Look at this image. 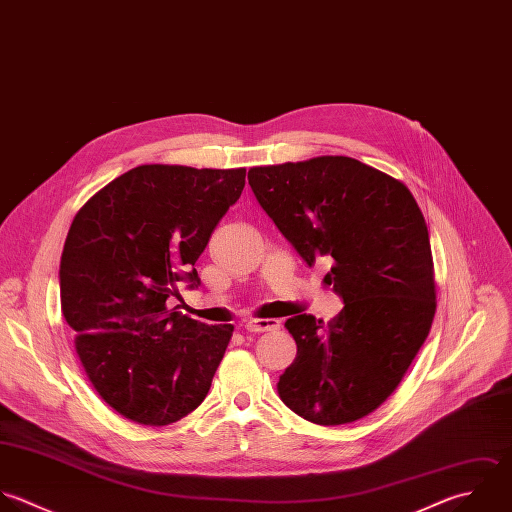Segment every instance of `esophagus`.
I'll return each mask as SVG.
<instances>
[{
	"instance_id": "obj_1",
	"label": "esophagus",
	"mask_w": 512,
	"mask_h": 512,
	"mask_svg": "<svg viewBox=\"0 0 512 512\" xmlns=\"http://www.w3.org/2000/svg\"><path fill=\"white\" fill-rule=\"evenodd\" d=\"M281 327L279 319H251L245 323V329L249 333H267V331H277Z\"/></svg>"
}]
</instances>
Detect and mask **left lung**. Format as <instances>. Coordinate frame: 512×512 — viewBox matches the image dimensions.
I'll list each match as a JSON object with an SVG mask.
<instances>
[{
    "label": "left lung",
    "instance_id": "8db88e82",
    "mask_svg": "<svg viewBox=\"0 0 512 512\" xmlns=\"http://www.w3.org/2000/svg\"><path fill=\"white\" fill-rule=\"evenodd\" d=\"M249 185L285 239L345 307L329 323L287 319L297 357L279 377L281 401L323 427L355 423L399 387L437 311L425 217L409 187L353 157L321 155L249 169Z\"/></svg>",
    "mask_w": 512,
    "mask_h": 512
}]
</instances>
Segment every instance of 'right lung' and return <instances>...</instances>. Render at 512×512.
Segmentation results:
<instances>
[{
	"mask_svg": "<svg viewBox=\"0 0 512 512\" xmlns=\"http://www.w3.org/2000/svg\"><path fill=\"white\" fill-rule=\"evenodd\" d=\"M245 187V167L139 165L71 221L59 265L61 313L97 395L121 417L165 427L195 411L233 335L167 307Z\"/></svg>",
	"mask_w": 512,
	"mask_h": 512,
	"instance_id": "add662e5",
	"label": "right lung"
}]
</instances>
